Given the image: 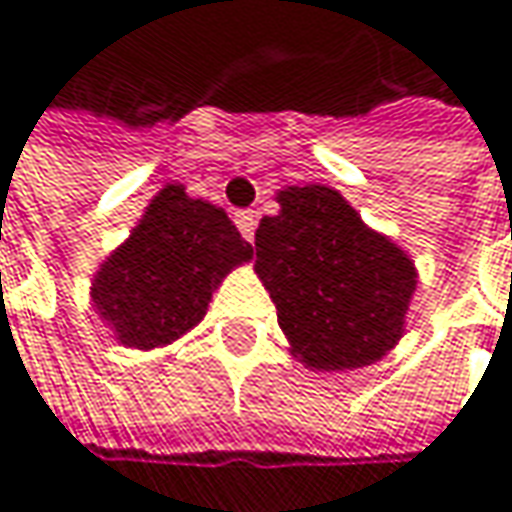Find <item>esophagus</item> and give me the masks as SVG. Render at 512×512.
<instances>
[{
  "instance_id": "obj_1",
  "label": "esophagus",
  "mask_w": 512,
  "mask_h": 512,
  "mask_svg": "<svg viewBox=\"0 0 512 512\" xmlns=\"http://www.w3.org/2000/svg\"><path fill=\"white\" fill-rule=\"evenodd\" d=\"M234 222H237L240 234L252 243V240H255V228H257L255 213H252V210H243V213H237V216H234Z\"/></svg>"
}]
</instances>
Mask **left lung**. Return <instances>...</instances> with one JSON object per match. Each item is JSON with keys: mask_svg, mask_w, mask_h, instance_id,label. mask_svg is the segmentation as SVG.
<instances>
[{"mask_svg": "<svg viewBox=\"0 0 512 512\" xmlns=\"http://www.w3.org/2000/svg\"><path fill=\"white\" fill-rule=\"evenodd\" d=\"M255 234V272L290 353L311 370L373 364L403 338L418 284L412 257L329 186H287Z\"/></svg>", "mask_w": 512, "mask_h": 512, "instance_id": "8db88e82", "label": "left lung"}]
</instances>
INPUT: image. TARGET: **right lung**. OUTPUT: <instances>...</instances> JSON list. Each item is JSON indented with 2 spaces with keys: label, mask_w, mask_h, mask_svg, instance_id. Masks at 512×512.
Segmentation results:
<instances>
[{
  "label": "right lung",
  "mask_w": 512,
  "mask_h": 512,
  "mask_svg": "<svg viewBox=\"0 0 512 512\" xmlns=\"http://www.w3.org/2000/svg\"><path fill=\"white\" fill-rule=\"evenodd\" d=\"M246 260L252 246L222 207L168 183L130 240L100 263L91 302L118 344L154 350L198 326L213 290Z\"/></svg>",
  "instance_id": "add662e5"
}]
</instances>
